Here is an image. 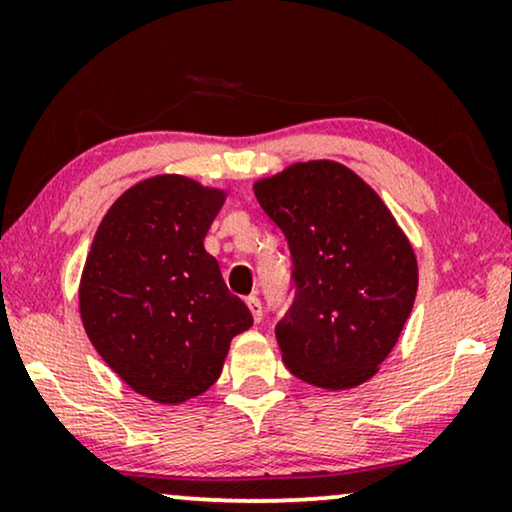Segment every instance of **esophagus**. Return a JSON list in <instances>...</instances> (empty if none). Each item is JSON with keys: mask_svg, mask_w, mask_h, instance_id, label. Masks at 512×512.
Instances as JSON below:
<instances>
[{"mask_svg": "<svg viewBox=\"0 0 512 512\" xmlns=\"http://www.w3.org/2000/svg\"><path fill=\"white\" fill-rule=\"evenodd\" d=\"M247 307L251 310V317H254V321L258 324V321L263 319V305H261V300H258L256 296H249V298H247Z\"/></svg>", "mask_w": 512, "mask_h": 512, "instance_id": "obj_1", "label": "esophagus"}]
</instances>
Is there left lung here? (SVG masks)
Masks as SVG:
<instances>
[{
  "instance_id": "8db88e82",
  "label": "left lung",
  "mask_w": 512,
  "mask_h": 512,
  "mask_svg": "<svg viewBox=\"0 0 512 512\" xmlns=\"http://www.w3.org/2000/svg\"><path fill=\"white\" fill-rule=\"evenodd\" d=\"M282 228L296 298L277 324L284 366L328 391L368 382L417 296L415 249L384 200L347 165L307 160L254 184Z\"/></svg>"
}]
</instances>
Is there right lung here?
Segmentation results:
<instances>
[{
	"instance_id": "obj_1",
	"label": "right lung",
	"mask_w": 512,
	"mask_h": 512,
	"mask_svg": "<svg viewBox=\"0 0 512 512\" xmlns=\"http://www.w3.org/2000/svg\"><path fill=\"white\" fill-rule=\"evenodd\" d=\"M226 195L184 174L139 181L104 214L83 265L90 342L132 391L160 405L205 394L230 340L254 324L205 251Z\"/></svg>"
}]
</instances>
